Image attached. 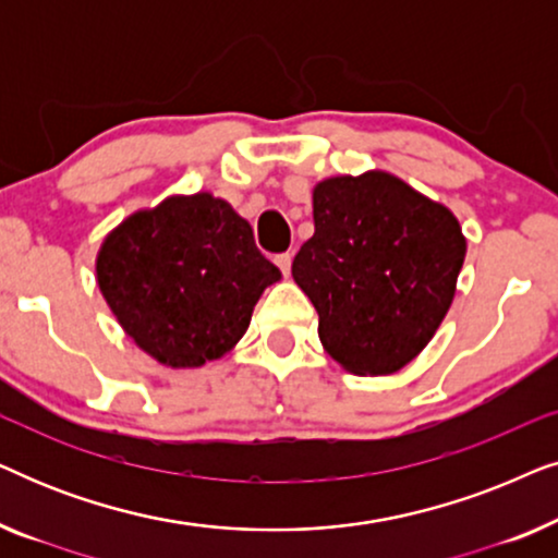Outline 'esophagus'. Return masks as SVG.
<instances>
[{
	"mask_svg": "<svg viewBox=\"0 0 558 558\" xmlns=\"http://www.w3.org/2000/svg\"><path fill=\"white\" fill-rule=\"evenodd\" d=\"M274 264L279 266L284 277H289V271H292V254H289V251H287V254H277V256H274Z\"/></svg>",
	"mask_w": 558,
	"mask_h": 558,
	"instance_id": "obj_1",
	"label": "esophagus"
}]
</instances>
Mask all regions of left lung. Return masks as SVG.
Instances as JSON below:
<instances>
[{"label": "left lung", "instance_id": "8db88e82", "mask_svg": "<svg viewBox=\"0 0 558 558\" xmlns=\"http://www.w3.org/2000/svg\"><path fill=\"white\" fill-rule=\"evenodd\" d=\"M315 235L292 277L319 315L323 348L357 376H388L426 348L454 300L464 251L452 210L393 174L323 180Z\"/></svg>", "mask_w": 558, "mask_h": 558}]
</instances>
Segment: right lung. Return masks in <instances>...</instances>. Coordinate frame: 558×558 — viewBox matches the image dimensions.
I'll use <instances>...</instances> for the list:
<instances>
[{
  "label": "right lung",
  "mask_w": 558,
  "mask_h": 558,
  "mask_svg": "<svg viewBox=\"0 0 558 558\" xmlns=\"http://www.w3.org/2000/svg\"><path fill=\"white\" fill-rule=\"evenodd\" d=\"M281 271L254 231L210 193L172 195L106 235L96 281L124 332L170 368H201L248 330Z\"/></svg>",
  "instance_id": "1"
}]
</instances>
